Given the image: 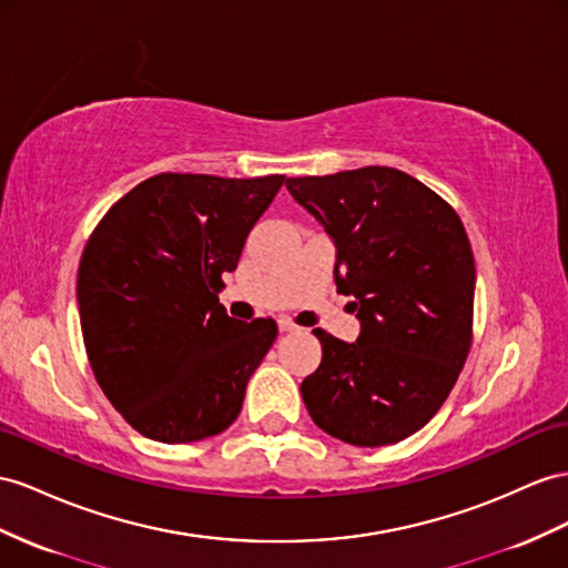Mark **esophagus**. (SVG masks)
Listing matches in <instances>:
<instances>
[{"label":"esophagus","instance_id":"obj_1","mask_svg":"<svg viewBox=\"0 0 568 568\" xmlns=\"http://www.w3.org/2000/svg\"><path fill=\"white\" fill-rule=\"evenodd\" d=\"M278 326H281L283 333H297V331H302V326H297V324L293 322V318H285V316L281 318Z\"/></svg>","mask_w":568,"mask_h":568}]
</instances>
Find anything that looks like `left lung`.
Instances as JSON below:
<instances>
[{"instance_id": "obj_1", "label": "left lung", "mask_w": 568, "mask_h": 568, "mask_svg": "<svg viewBox=\"0 0 568 568\" xmlns=\"http://www.w3.org/2000/svg\"><path fill=\"white\" fill-rule=\"evenodd\" d=\"M338 246V293L359 338L316 328L322 365L300 390L314 423L353 446L408 439L439 413L473 345L475 258L458 213L408 172L367 165L285 182Z\"/></svg>"}]
</instances>
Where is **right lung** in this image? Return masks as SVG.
Instances as JSON below:
<instances>
[{"instance_id": "obj_1", "label": "right lung", "mask_w": 568, "mask_h": 568, "mask_svg": "<svg viewBox=\"0 0 568 568\" xmlns=\"http://www.w3.org/2000/svg\"><path fill=\"white\" fill-rule=\"evenodd\" d=\"M283 182L160 172L112 203L85 242V355L114 410L149 439L199 442L237 419L278 324L237 322L217 293Z\"/></svg>"}]
</instances>
